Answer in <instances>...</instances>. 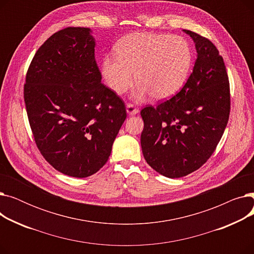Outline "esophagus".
I'll return each instance as SVG.
<instances>
[{
    "label": "esophagus",
    "mask_w": 254,
    "mask_h": 254,
    "mask_svg": "<svg viewBox=\"0 0 254 254\" xmlns=\"http://www.w3.org/2000/svg\"><path fill=\"white\" fill-rule=\"evenodd\" d=\"M127 112L128 115H136L139 112V109L136 108V106L134 104L128 103L127 105Z\"/></svg>",
    "instance_id": "1"
}]
</instances>
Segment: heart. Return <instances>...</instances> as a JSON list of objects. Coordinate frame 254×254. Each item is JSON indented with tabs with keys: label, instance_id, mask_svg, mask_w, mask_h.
Listing matches in <instances>:
<instances>
[{
	"label": "heart",
	"instance_id": "b5f03b06",
	"mask_svg": "<svg viewBox=\"0 0 254 254\" xmlns=\"http://www.w3.org/2000/svg\"><path fill=\"white\" fill-rule=\"evenodd\" d=\"M116 56L105 57L103 76L117 95L134 84L136 97L150 95L165 100L177 93L184 85L192 64L190 43L181 36L161 33H132L115 46Z\"/></svg>",
	"mask_w": 254,
	"mask_h": 254
}]
</instances>
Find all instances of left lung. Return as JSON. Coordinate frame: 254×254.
Segmentation results:
<instances>
[{"mask_svg": "<svg viewBox=\"0 0 254 254\" xmlns=\"http://www.w3.org/2000/svg\"><path fill=\"white\" fill-rule=\"evenodd\" d=\"M195 44L192 73L176 96L141 110V147L147 164L168 178L201 168L215 151L231 110L229 76L207 38L183 30Z\"/></svg>", "mask_w": 254, "mask_h": 254, "instance_id": "left-lung-1", "label": "left lung"}]
</instances>
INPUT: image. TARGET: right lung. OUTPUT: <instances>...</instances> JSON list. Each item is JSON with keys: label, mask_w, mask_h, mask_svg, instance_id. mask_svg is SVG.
Segmentation results:
<instances>
[{"label": "right lung", "mask_w": 254, "mask_h": 254, "mask_svg": "<svg viewBox=\"0 0 254 254\" xmlns=\"http://www.w3.org/2000/svg\"><path fill=\"white\" fill-rule=\"evenodd\" d=\"M88 28L50 36L34 56L23 98L38 149L64 175L97 173L127 118L125 102L104 85Z\"/></svg>", "instance_id": "1"}]
</instances>
